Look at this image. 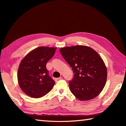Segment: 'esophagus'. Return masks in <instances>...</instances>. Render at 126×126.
Masks as SVG:
<instances>
[{"label":"esophagus","instance_id":"1","mask_svg":"<svg viewBox=\"0 0 126 126\" xmlns=\"http://www.w3.org/2000/svg\"><path fill=\"white\" fill-rule=\"evenodd\" d=\"M61 78H62L61 77L57 78H55V79H54V80H55V81H56V82H57V81H58V80H60Z\"/></svg>","mask_w":126,"mask_h":126}]
</instances>
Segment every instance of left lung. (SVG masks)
<instances>
[{"mask_svg":"<svg viewBox=\"0 0 126 126\" xmlns=\"http://www.w3.org/2000/svg\"><path fill=\"white\" fill-rule=\"evenodd\" d=\"M60 52L73 69L74 77L69 83L72 94L83 101L98 96L107 78V67L98 53L86 46L61 48Z\"/></svg>","mask_w":126,"mask_h":126,"instance_id":"8db88e82","label":"left lung"}]
</instances>
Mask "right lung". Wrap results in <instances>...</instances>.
Returning <instances> with one entry per match:
<instances>
[{
    "instance_id": "add662e5",
    "label": "right lung",
    "mask_w": 126,
    "mask_h": 126,
    "mask_svg": "<svg viewBox=\"0 0 126 126\" xmlns=\"http://www.w3.org/2000/svg\"><path fill=\"white\" fill-rule=\"evenodd\" d=\"M57 48L39 47L31 51L19 65L18 83L29 97L39 98L49 92L55 82L48 75L46 64L54 55Z\"/></svg>"
}]
</instances>
